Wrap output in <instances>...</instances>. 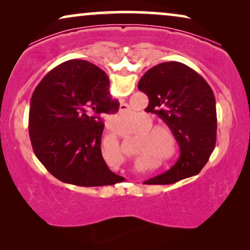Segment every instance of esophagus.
I'll use <instances>...</instances> for the list:
<instances>
[{"mask_svg": "<svg viewBox=\"0 0 250 250\" xmlns=\"http://www.w3.org/2000/svg\"><path fill=\"white\" fill-rule=\"evenodd\" d=\"M128 109V105L126 104H121V110L122 111H126Z\"/></svg>", "mask_w": 250, "mask_h": 250, "instance_id": "34e87169", "label": "esophagus"}]
</instances>
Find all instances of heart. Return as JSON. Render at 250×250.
Returning a JSON list of instances; mask_svg holds the SVG:
<instances>
[{"label":"heart","instance_id":"b5f03b06","mask_svg":"<svg viewBox=\"0 0 250 250\" xmlns=\"http://www.w3.org/2000/svg\"><path fill=\"white\" fill-rule=\"evenodd\" d=\"M151 123L152 119L148 115H146L142 124L145 127L141 128V132L145 133V134H142V143L139 146V150L151 149L157 153L165 152L168 149V138L167 137L168 136L173 141L172 131L166 124H162V123L151 124ZM163 131L167 133V137L163 134L164 132L163 133Z\"/></svg>","mask_w":250,"mask_h":250}]
</instances>
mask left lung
<instances>
[{
    "label": "left lung",
    "instance_id": "left-lung-1",
    "mask_svg": "<svg viewBox=\"0 0 250 250\" xmlns=\"http://www.w3.org/2000/svg\"><path fill=\"white\" fill-rule=\"evenodd\" d=\"M138 88L148 95L146 110L166 123L181 151L167 172L143 183L172 184L197 175L216 145V105L209 85L192 68L168 61L146 71Z\"/></svg>",
    "mask_w": 250,
    "mask_h": 250
}]
</instances>
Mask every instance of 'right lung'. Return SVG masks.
I'll list each match as a JSON object with an SVG mask.
<instances>
[{"mask_svg":"<svg viewBox=\"0 0 250 250\" xmlns=\"http://www.w3.org/2000/svg\"><path fill=\"white\" fill-rule=\"evenodd\" d=\"M107 74L85 60L53 68L34 91L29 138L34 153L61 182L80 187L112 186L123 179L101 153L102 115L116 114Z\"/></svg>","mask_w":250,"mask_h":250,"instance_id":"obj_1","label":"right lung"}]
</instances>
